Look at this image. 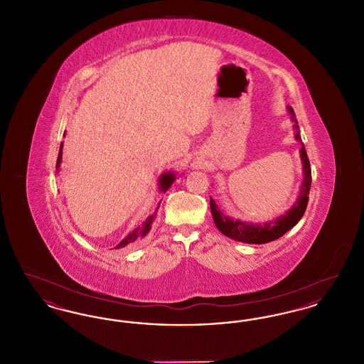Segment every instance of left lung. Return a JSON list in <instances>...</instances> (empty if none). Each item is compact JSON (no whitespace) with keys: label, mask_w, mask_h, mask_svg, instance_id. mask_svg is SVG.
<instances>
[{"label":"left lung","mask_w":364,"mask_h":364,"mask_svg":"<svg viewBox=\"0 0 364 364\" xmlns=\"http://www.w3.org/2000/svg\"><path fill=\"white\" fill-rule=\"evenodd\" d=\"M288 112L291 114L292 122H294V128L296 129L294 138L296 140L301 141L294 109L291 106H288ZM300 158L303 162V173H304V178H303L301 188H300V195L296 199L294 206L289 208L285 214L279 215L276 220H272L267 223H259V224L233 220V218L225 215L218 208L214 199L210 198V208H211L213 220H214L215 226L220 229V232L223 235H225L226 237L233 239L236 242L264 244V242L277 240L278 237H281L288 230H291L304 215V211H306L307 203H309V193L311 188V166H310V161H309L307 151H306V147L303 143H301V149H300Z\"/></svg>","instance_id":"obj_1"}]
</instances>
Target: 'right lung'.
<instances>
[{"instance_id": "1", "label": "right lung", "mask_w": 364, "mask_h": 364, "mask_svg": "<svg viewBox=\"0 0 364 364\" xmlns=\"http://www.w3.org/2000/svg\"><path fill=\"white\" fill-rule=\"evenodd\" d=\"M61 159H63V143H61V146H60L58 158H57V164H55L57 172L60 171ZM174 178H176V174H174L173 172H166V173L161 174V177H159V184H158V186H159V191H161L162 193H165L166 191L171 188V186L173 184ZM159 205H161V203H158L156 210L159 208ZM156 210L153 215L147 217V220H146L141 225L135 228L134 230H131V232L122 239V242L116 245V248H117V250H119V248H124L125 245H131V244L138 242L139 239L144 237V236L149 233V230L151 229V224H153V221H154V218H156Z\"/></svg>"}]
</instances>
